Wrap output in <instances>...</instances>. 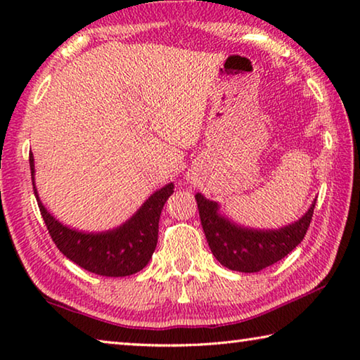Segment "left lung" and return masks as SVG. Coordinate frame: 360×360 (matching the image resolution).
Wrapping results in <instances>:
<instances>
[{"mask_svg":"<svg viewBox=\"0 0 360 360\" xmlns=\"http://www.w3.org/2000/svg\"><path fill=\"white\" fill-rule=\"evenodd\" d=\"M195 200L212 255L229 270L241 273H257L294 251L307 235L316 205L313 202L298 221L285 227L257 230L243 227L222 216L217 202L202 193L195 195Z\"/></svg>","mask_w":360,"mask_h":360,"instance_id":"obj_1","label":"left lung"}]
</instances>
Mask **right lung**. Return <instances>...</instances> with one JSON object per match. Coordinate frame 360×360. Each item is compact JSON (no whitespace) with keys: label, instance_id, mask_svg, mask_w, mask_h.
I'll list each match as a JSON object with an SVG mask.
<instances>
[{"label":"right lung","instance_id":"right-lung-1","mask_svg":"<svg viewBox=\"0 0 360 360\" xmlns=\"http://www.w3.org/2000/svg\"><path fill=\"white\" fill-rule=\"evenodd\" d=\"M30 169L36 202L60 252L84 270L100 276H130L149 264L158 238V221L173 182L158 188L146 200L135 214L119 227L106 231H81L57 221L42 205L34 186V157L30 154Z\"/></svg>","mask_w":360,"mask_h":360}]
</instances>
